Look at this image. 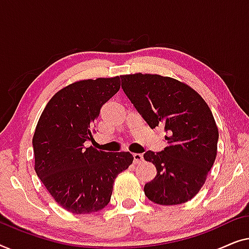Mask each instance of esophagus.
<instances>
[{
	"label": "esophagus",
	"instance_id": "obj_1",
	"mask_svg": "<svg viewBox=\"0 0 249 249\" xmlns=\"http://www.w3.org/2000/svg\"><path fill=\"white\" fill-rule=\"evenodd\" d=\"M142 160H143V156L140 155V153H134V155H133V162L134 163L142 162Z\"/></svg>",
	"mask_w": 249,
	"mask_h": 249
}]
</instances>
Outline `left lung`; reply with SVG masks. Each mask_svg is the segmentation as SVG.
Segmentation results:
<instances>
[{"label": "left lung", "instance_id": "8db88e82", "mask_svg": "<svg viewBox=\"0 0 249 249\" xmlns=\"http://www.w3.org/2000/svg\"><path fill=\"white\" fill-rule=\"evenodd\" d=\"M122 88L151 128L163 127V151H146L156 166L144 194L160 205H177L198 193L216 157L219 131L205 100L186 83L159 74L121 75Z\"/></svg>", "mask_w": 249, "mask_h": 249}]
</instances>
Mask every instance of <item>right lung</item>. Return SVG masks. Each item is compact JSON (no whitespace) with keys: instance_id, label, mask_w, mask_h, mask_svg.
<instances>
[{"instance_id":"1","label":"right lung","mask_w":249,"mask_h":249,"mask_svg":"<svg viewBox=\"0 0 249 249\" xmlns=\"http://www.w3.org/2000/svg\"><path fill=\"white\" fill-rule=\"evenodd\" d=\"M121 88L120 76L80 80L48 101L33 138L35 170L66 211L88 214L110 201L117 175L133 162L129 152L98 151L93 140L100 109Z\"/></svg>"}]
</instances>
